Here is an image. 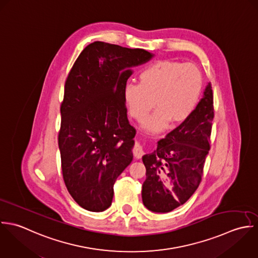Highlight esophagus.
I'll list each match as a JSON object with an SVG mask.
<instances>
[{"mask_svg":"<svg viewBox=\"0 0 258 258\" xmlns=\"http://www.w3.org/2000/svg\"><path fill=\"white\" fill-rule=\"evenodd\" d=\"M133 154H134V156L136 157V158H141L143 155H144V151H143V147L139 144V143H137L136 145H135V147H134V149H133Z\"/></svg>","mask_w":258,"mask_h":258,"instance_id":"1","label":"esophagus"}]
</instances>
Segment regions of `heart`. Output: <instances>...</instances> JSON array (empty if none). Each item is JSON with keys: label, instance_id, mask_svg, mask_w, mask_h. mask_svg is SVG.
Here are the masks:
<instances>
[{"label": "heart", "instance_id": "b5f03b06", "mask_svg": "<svg viewBox=\"0 0 258 258\" xmlns=\"http://www.w3.org/2000/svg\"><path fill=\"white\" fill-rule=\"evenodd\" d=\"M203 88V75L195 63L157 60L140 74L139 85L124 87L122 98L130 115L138 121L155 107V113L142 124L155 134L184 122L200 102Z\"/></svg>", "mask_w": 258, "mask_h": 258}]
</instances>
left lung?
Instances as JSON below:
<instances>
[{
	"label": "left lung",
	"mask_w": 258,
	"mask_h": 258,
	"mask_svg": "<svg viewBox=\"0 0 258 258\" xmlns=\"http://www.w3.org/2000/svg\"><path fill=\"white\" fill-rule=\"evenodd\" d=\"M213 94L210 83L191 115L143 156L147 178L142 198L154 212H169L185 204L198 189L209 151Z\"/></svg>",
	"instance_id": "obj_1"
}]
</instances>
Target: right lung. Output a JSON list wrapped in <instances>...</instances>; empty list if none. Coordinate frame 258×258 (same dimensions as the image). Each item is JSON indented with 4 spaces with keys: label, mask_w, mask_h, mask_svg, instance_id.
<instances>
[{
    "label": "right lung",
    "mask_w": 258,
    "mask_h": 258,
    "mask_svg": "<svg viewBox=\"0 0 258 258\" xmlns=\"http://www.w3.org/2000/svg\"><path fill=\"white\" fill-rule=\"evenodd\" d=\"M154 53L103 42L87 46L64 84L58 149L64 184L89 211L108 208L117 176L133 160L136 128L122 93L132 68Z\"/></svg>",
    "instance_id": "1"
}]
</instances>
